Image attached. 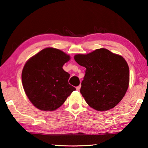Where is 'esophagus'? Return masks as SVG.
<instances>
[{
  "label": "esophagus",
  "mask_w": 148,
  "mask_h": 148,
  "mask_svg": "<svg viewBox=\"0 0 148 148\" xmlns=\"http://www.w3.org/2000/svg\"><path fill=\"white\" fill-rule=\"evenodd\" d=\"M80 87H81V86H77L76 88V90L77 91H79V89H80Z\"/></svg>",
  "instance_id": "1"
}]
</instances>
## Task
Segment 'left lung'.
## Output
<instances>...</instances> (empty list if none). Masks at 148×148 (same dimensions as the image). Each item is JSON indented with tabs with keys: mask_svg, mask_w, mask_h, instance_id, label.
I'll return each mask as SVG.
<instances>
[{
	"mask_svg": "<svg viewBox=\"0 0 148 148\" xmlns=\"http://www.w3.org/2000/svg\"><path fill=\"white\" fill-rule=\"evenodd\" d=\"M86 68L80 92L89 106L106 111L123 98L129 83V69L124 58L104 48L74 56Z\"/></svg>",
	"mask_w": 148,
	"mask_h": 148,
	"instance_id": "1",
	"label": "left lung"
}]
</instances>
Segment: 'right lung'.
I'll return each instance as SVG.
<instances>
[{"mask_svg":"<svg viewBox=\"0 0 148 148\" xmlns=\"http://www.w3.org/2000/svg\"><path fill=\"white\" fill-rule=\"evenodd\" d=\"M69 60L70 56L61 50L47 47L25 64L21 74L23 89L37 108L56 110L76 90L69 84L70 74L62 69Z\"/></svg>","mask_w":148,"mask_h":148,"instance_id":"1","label":"right lung"}]
</instances>
